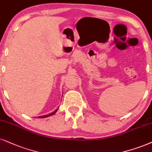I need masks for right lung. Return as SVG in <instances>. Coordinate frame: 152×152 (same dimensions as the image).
<instances>
[{
  "instance_id": "add662e5",
  "label": "right lung",
  "mask_w": 152,
  "mask_h": 152,
  "mask_svg": "<svg viewBox=\"0 0 152 152\" xmlns=\"http://www.w3.org/2000/svg\"><path fill=\"white\" fill-rule=\"evenodd\" d=\"M58 110V109H56V110L55 111H54L53 112H52V113H50V114H47V115H44V116H38V118H47V117H48V116H53V115H54L55 114V113L57 112V111Z\"/></svg>"
}]
</instances>
